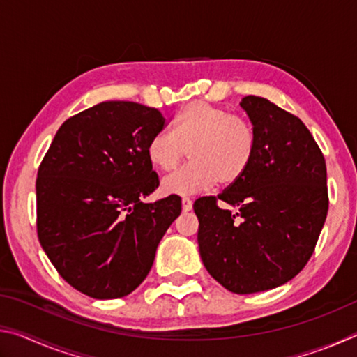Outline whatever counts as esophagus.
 Instances as JSON below:
<instances>
[{
  "instance_id": "esophagus-1",
  "label": "esophagus",
  "mask_w": 357,
  "mask_h": 357,
  "mask_svg": "<svg viewBox=\"0 0 357 357\" xmlns=\"http://www.w3.org/2000/svg\"><path fill=\"white\" fill-rule=\"evenodd\" d=\"M192 209V200L190 198H183V211L184 213H189Z\"/></svg>"
}]
</instances>
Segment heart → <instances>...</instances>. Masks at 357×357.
Listing matches in <instances>:
<instances>
[{
    "mask_svg": "<svg viewBox=\"0 0 357 357\" xmlns=\"http://www.w3.org/2000/svg\"><path fill=\"white\" fill-rule=\"evenodd\" d=\"M190 162L162 181L168 195L189 197L219 183L233 185L249 172L257 154V135L249 121L208 102H190L173 119V132H157L148 143L151 164L162 172Z\"/></svg>",
    "mask_w": 357,
    "mask_h": 357,
    "instance_id": "obj_1",
    "label": "heart"
}]
</instances>
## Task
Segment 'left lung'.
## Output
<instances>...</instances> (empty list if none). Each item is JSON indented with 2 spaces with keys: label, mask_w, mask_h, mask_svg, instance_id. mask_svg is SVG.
Returning a JSON list of instances; mask_svg holds the SVG:
<instances>
[{
  "label": "left lung",
  "mask_w": 357,
  "mask_h": 357,
  "mask_svg": "<svg viewBox=\"0 0 357 357\" xmlns=\"http://www.w3.org/2000/svg\"><path fill=\"white\" fill-rule=\"evenodd\" d=\"M241 108L257 135L243 178L217 197L198 198V247L204 268L231 293L283 285L309 261L328 215L321 149L294 114L257 96ZM220 199L235 208L222 210Z\"/></svg>",
  "instance_id": "left-lung-1"
}]
</instances>
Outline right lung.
I'll return each mask as SVG.
<instances>
[{
  "mask_svg": "<svg viewBox=\"0 0 357 357\" xmlns=\"http://www.w3.org/2000/svg\"><path fill=\"white\" fill-rule=\"evenodd\" d=\"M157 108L108 100L66 119L36 179L38 236L58 274L94 299L130 294L153 268L181 198L143 203L159 187L148 143Z\"/></svg>",
  "mask_w": 357,
  "mask_h": 357,
  "instance_id": "add662e5",
  "label": "right lung"
}]
</instances>
